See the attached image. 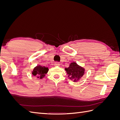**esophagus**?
<instances>
[{
  "label": "esophagus",
  "mask_w": 120,
  "mask_h": 120,
  "mask_svg": "<svg viewBox=\"0 0 120 120\" xmlns=\"http://www.w3.org/2000/svg\"><path fill=\"white\" fill-rule=\"evenodd\" d=\"M54 65L55 66H60V64L59 62H56V63H54Z\"/></svg>",
  "instance_id": "34e87169"
}]
</instances>
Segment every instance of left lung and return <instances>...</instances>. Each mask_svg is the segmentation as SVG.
Returning a JSON list of instances; mask_svg holds the SVG:
<instances>
[{
    "label": "left lung",
    "instance_id": "1",
    "mask_svg": "<svg viewBox=\"0 0 120 120\" xmlns=\"http://www.w3.org/2000/svg\"><path fill=\"white\" fill-rule=\"evenodd\" d=\"M68 77L71 79H73L74 82H77L84 74L85 70L82 67L79 66L75 62L71 63L70 64V67L65 68Z\"/></svg>",
    "mask_w": 120,
    "mask_h": 120
}]
</instances>
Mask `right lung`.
<instances>
[{"instance_id": "add662e5", "label": "right lung", "mask_w": 120, "mask_h": 120, "mask_svg": "<svg viewBox=\"0 0 120 120\" xmlns=\"http://www.w3.org/2000/svg\"><path fill=\"white\" fill-rule=\"evenodd\" d=\"M49 68L45 67L38 66L33 70L32 74L34 75L37 77L38 78L42 79L45 76V75L48 72Z\"/></svg>"}]
</instances>
